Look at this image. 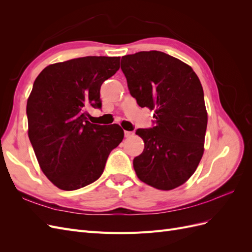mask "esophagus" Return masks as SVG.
<instances>
[{
	"label": "esophagus",
	"mask_w": 252,
	"mask_h": 252,
	"mask_svg": "<svg viewBox=\"0 0 252 252\" xmlns=\"http://www.w3.org/2000/svg\"><path fill=\"white\" fill-rule=\"evenodd\" d=\"M124 135H125V138H126V139H129V138H131V136H133V135H134V132H133V131H128V130H125V131H124Z\"/></svg>",
	"instance_id": "34e87169"
}]
</instances>
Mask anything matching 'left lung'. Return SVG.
<instances>
[{"label":"left lung","instance_id":"left-lung-1","mask_svg":"<svg viewBox=\"0 0 252 252\" xmlns=\"http://www.w3.org/2000/svg\"><path fill=\"white\" fill-rule=\"evenodd\" d=\"M121 69L140 107L155 109V126L135 131L145 148L133 159L134 171L157 189L177 188L204 152L207 111L201 82L191 67L157 50L122 57Z\"/></svg>","mask_w":252,"mask_h":252}]
</instances>
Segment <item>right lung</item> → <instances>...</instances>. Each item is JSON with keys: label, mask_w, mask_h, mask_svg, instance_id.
Instances as JSON below:
<instances>
[{"label": "right lung", "mask_w": 252, "mask_h": 252, "mask_svg": "<svg viewBox=\"0 0 252 252\" xmlns=\"http://www.w3.org/2000/svg\"><path fill=\"white\" fill-rule=\"evenodd\" d=\"M119 68V57L78 58L47 66L33 83L26 107L28 136L42 171L60 189L96 181L124 138L117 124L87 121L90 107H102L103 82Z\"/></svg>", "instance_id": "obj_1"}]
</instances>
